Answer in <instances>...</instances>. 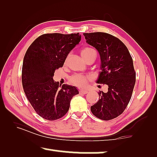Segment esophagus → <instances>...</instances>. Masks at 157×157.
Here are the masks:
<instances>
[{
    "label": "esophagus",
    "mask_w": 157,
    "mask_h": 157,
    "mask_svg": "<svg viewBox=\"0 0 157 157\" xmlns=\"http://www.w3.org/2000/svg\"><path fill=\"white\" fill-rule=\"evenodd\" d=\"M79 93L86 94L87 93H88V90H79Z\"/></svg>",
    "instance_id": "obj_1"
}]
</instances>
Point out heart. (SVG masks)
I'll use <instances>...</instances> for the list:
<instances>
[{
    "instance_id": "heart-1",
    "label": "heart",
    "mask_w": 157,
    "mask_h": 157,
    "mask_svg": "<svg viewBox=\"0 0 157 157\" xmlns=\"http://www.w3.org/2000/svg\"><path fill=\"white\" fill-rule=\"evenodd\" d=\"M82 57L86 62L92 58H96V51L90 47H86L81 50ZM92 76L90 75H83V74H74L69 77V81L71 84L74 85L78 88H83L88 84V81L91 80Z\"/></svg>"
}]
</instances>
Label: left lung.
Instances as JSON below:
<instances>
[{
    "mask_svg": "<svg viewBox=\"0 0 157 157\" xmlns=\"http://www.w3.org/2000/svg\"><path fill=\"white\" fill-rule=\"evenodd\" d=\"M89 44L99 51L101 71L97 83L108 86L99 92V99L90 110L94 116L110 120L121 115L132 98L136 71L127 47L121 40L106 33H83Z\"/></svg>",
    "mask_w": 157,
    "mask_h": 157,
    "instance_id": "obj_1",
    "label": "left lung"
}]
</instances>
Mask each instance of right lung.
Here are the masks:
<instances>
[{"instance_id":"right-lung-1","label":"right lung","mask_w":157,"mask_h":157,"mask_svg":"<svg viewBox=\"0 0 157 157\" xmlns=\"http://www.w3.org/2000/svg\"><path fill=\"white\" fill-rule=\"evenodd\" d=\"M80 41L78 33H47L38 37L26 51L22 66L23 88L35 111L44 119L53 121L63 117L71 99L78 94L74 86L59 88L53 76Z\"/></svg>"}]
</instances>
